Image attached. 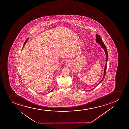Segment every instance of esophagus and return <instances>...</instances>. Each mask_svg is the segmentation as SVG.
I'll return each mask as SVG.
<instances>
[{"instance_id": "esophagus-1", "label": "esophagus", "mask_w": 129, "mask_h": 129, "mask_svg": "<svg viewBox=\"0 0 129 129\" xmlns=\"http://www.w3.org/2000/svg\"><path fill=\"white\" fill-rule=\"evenodd\" d=\"M66 63L67 64H69L70 63V61H66Z\"/></svg>"}]
</instances>
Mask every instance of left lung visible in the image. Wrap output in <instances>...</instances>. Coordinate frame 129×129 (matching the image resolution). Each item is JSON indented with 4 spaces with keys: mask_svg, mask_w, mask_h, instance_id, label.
<instances>
[{
    "mask_svg": "<svg viewBox=\"0 0 129 129\" xmlns=\"http://www.w3.org/2000/svg\"><path fill=\"white\" fill-rule=\"evenodd\" d=\"M96 40V43L100 45V46H101V47L102 48V49H104V50L105 51V54H106V64H105V69H104V75H103V78H102V80H101V81L100 82L98 83V84H97V86H98V85H99L103 81V79L105 78V74H106V70L107 68V61H108V52H107V50L106 48L105 45L104 43H103V42L102 41V39L101 38V37L99 34H96V40ZM95 87L93 89H94Z\"/></svg>",
    "mask_w": 129,
    "mask_h": 129,
    "instance_id": "1",
    "label": "left lung"
}]
</instances>
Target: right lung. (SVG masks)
<instances>
[{
    "label": "right lung",
    "mask_w": 129,
    "mask_h": 129,
    "mask_svg": "<svg viewBox=\"0 0 129 129\" xmlns=\"http://www.w3.org/2000/svg\"><path fill=\"white\" fill-rule=\"evenodd\" d=\"M29 38H28L27 39V40H26V41H25V42H24V45H23V46L22 49H23V48L24 47V46H25V44L26 43H27V41H28V40H29ZM54 89H54H52V90L50 92H52V91ZM50 92H48V93H47L46 94L49 93Z\"/></svg>",
    "instance_id": "obj_1"
}]
</instances>
